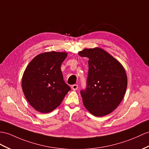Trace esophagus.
<instances>
[{
    "label": "esophagus",
    "instance_id": "obj_1",
    "mask_svg": "<svg viewBox=\"0 0 149 149\" xmlns=\"http://www.w3.org/2000/svg\"><path fill=\"white\" fill-rule=\"evenodd\" d=\"M72 89L73 90H77V89H78V85H72Z\"/></svg>",
    "mask_w": 149,
    "mask_h": 149
}]
</instances>
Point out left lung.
I'll return each instance as SVG.
<instances>
[{
    "label": "left lung",
    "instance_id": "left-lung-1",
    "mask_svg": "<svg viewBox=\"0 0 149 149\" xmlns=\"http://www.w3.org/2000/svg\"><path fill=\"white\" fill-rule=\"evenodd\" d=\"M78 55L88 58L86 88L80 92L84 106L97 117L110 114L118 107L126 93L128 81L124 67L99 47L85 49Z\"/></svg>",
    "mask_w": 149,
    "mask_h": 149
}]
</instances>
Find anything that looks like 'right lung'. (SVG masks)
<instances>
[{
	"instance_id": "obj_1",
	"label": "right lung",
	"mask_w": 149,
	"mask_h": 149,
	"mask_svg": "<svg viewBox=\"0 0 149 149\" xmlns=\"http://www.w3.org/2000/svg\"><path fill=\"white\" fill-rule=\"evenodd\" d=\"M66 52H46L35 56L25 69L22 89L31 107L41 113H48L62 102L71 90L63 79L61 65Z\"/></svg>"
}]
</instances>
